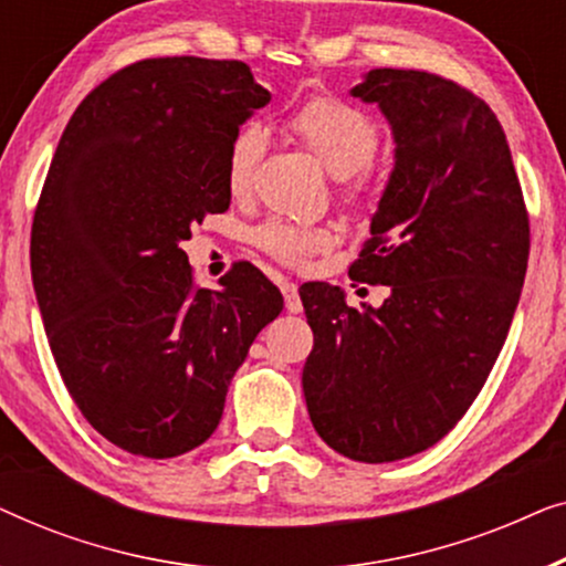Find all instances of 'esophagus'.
Masks as SVG:
<instances>
[{
  "mask_svg": "<svg viewBox=\"0 0 566 566\" xmlns=\"http://www.w3.org/2000/svg\"><path fill=\"white\" fill-rule=\"evenodd\" d=\"M281 291H283V298H285V312L298 314L304 306H301V296H298L296 285L289 283V281H283L281 283Z\"/></svg>",
  "mask_w": 566,
  "mask_h": 566,
  "instance_id": "1",
  "label": "esophagus"
}]
</instances>
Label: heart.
<instances>
[{
    "label": "heart",
    "instance_id": "b5f03b06",
    "mask_svg": "<svg viewBox=\"0 0 566 566\" xmlns=\"http://www.w3.org/2000/svg\"><path fill=\"white\" fill-rule=\"evenodd\" d=\"M285 130L337 177V196L347 208L360 211L368 206L376 182L374 157L381 146V128L374 115L343 97L314 95L285 118ZM265 151L268 134L260 123H242L234 130L227 149V185L234 196L250 192ZM254 242L283 265H301L312 254L327 250L332 231L268 221L254 231Z\"/></svg>",
    "mask_w": 566,
    "mask_h": 566
}]
</instances>
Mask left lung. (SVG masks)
Listing matches in <instances>:
<instances>
[{"mask_svg":"<svg viewBox=\"0 0 566 566\" xmlns=\"http://www.w3.org/2000/svg\"><path fill=\"white\" fill-rule=\"evenodd\" d=\"M353 95L389 118L397 167L347 273L391 296L360 312L337 285H304L301 384L324 443L384 463L436 446L479 397L521 298L531 221L505 130L463 84L374 69Z\"/></svg>","mask_w":566,"mask_h":566,"instance_id":"obj_1","label":"left lung"}]
</instances>
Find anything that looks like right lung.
Returning a JSON list of instances; mask_svg holds the SVG:
<instances>
[{
  "label": "right lung",
  "instance_id": "obj_1",
  "mask_svg": "<svg viewBox=\"0 0 566 566\" xmlns=\"http://www.w3.org/2000/svg\"><path fill=\"white\" fill-rule=\"evenodd\" d=\"M270 103L244 61L118 69L69 118L30 229V268L64 386L92 428L146 459L211 438L283 296L237 262L200 289L180 242L231 203L227 149Z\"/></svg>",
  "mask_w": 566,
  "mask_h": 566
}]
</instances>
